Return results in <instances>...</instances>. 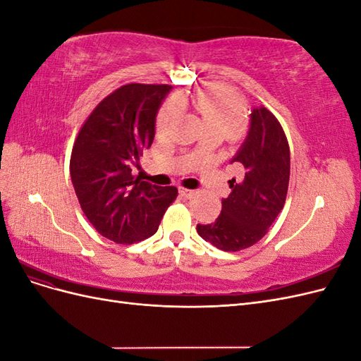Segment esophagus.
<instances>
[{"label": "esophagus", "mask_w": 361, "mask_h": 361, "mask_svg": "<svg viewBox=\"0 0 361 361\" xmlns=\"http://www.w3.org/2000/svg\"><path fill=\"white\" fill-rule=\"evenodd\" d=\"M179 192L182 195H185V197H192L195 191L194 190H188V188H179Z\"/></svg>", "instance_id": "34e87169"}]
</instances>
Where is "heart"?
<instances>
[{
    "mask_svg": "<svg viewBox=\"0 0 361 361\" xmlns=\"http://www.w3.org/2000/svg\"><path fill=\"white\" fill-rule=\"evenodd\" d=\"M187 104L183 96L169 101L161 110L158 118V130L166 133L176 120L180 106ZM195 106L207 128L221 130L224 134L233 133L243 122V101L233 90L223 85H209L199 90L195 97Z\"/></svg>",
    "mask_w": 361,
    "mask_h": 361,
    "instance_id": "b5f03b06",
    "label": "heart"
}]
</instances>
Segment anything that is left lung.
Wrapping results in <instances>:
<instances>
[{"mask_svg": "<svg viewBox=\"0 0 361 361\" xmlns=\"http://www.w3.org/2000/svg\"><path fill=\"white\" fill-rule=\"evenodd\" d=\"M231 162L239 167L228 180L232 192L221 202V214L197 233L223 251L248 248L265 236L286 202L290 174L288 138L276 116L253 108L247 138Z\"/></svg>", "mask_w": 361, "mask_h": 361, "instance_id": "left-lung-1", "label": "left lung"}]
</instances>
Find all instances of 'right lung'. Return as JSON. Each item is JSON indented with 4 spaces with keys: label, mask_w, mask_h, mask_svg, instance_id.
Returning <instances> with one entry per match:
<instances>
[{
    "label": "right lung",
    "mask_w": 361,
    "mask_h": 361,
    "mask_svg": "<svg viewBox=\"0 0 361 361\" xmlns=\"http://www.w3.org/2000/svg\"><path fill=\"white\" fill-rule=\"evenodd\" d=\"M167 84L118 87L87 117L71 157V179L81 209L104 238L134 244L155 235L176 187H158L133 174L155 138Z\"/></svg>",
    "instance_id": "1"
}]
</instances>
